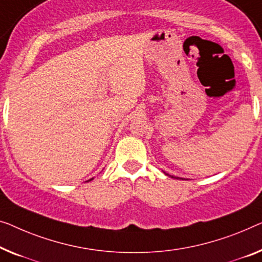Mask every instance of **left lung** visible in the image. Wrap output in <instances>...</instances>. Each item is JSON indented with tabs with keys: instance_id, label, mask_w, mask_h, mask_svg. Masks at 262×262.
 <instances>
[{
	"instance_id": "obj_1",
	"label": "left lung",
	"mask_w": 262,
	"mask_h": 262,
	"mask_svg": "<svg viewBox=\"0 0 262 262\" xmlns=\"http://www.w3.org/2000/svg\"><path fill=\"white\" fill-rule=\"evenodd\" d=\"M163 173H165V171H163ZM166 175H168V177H170V178H174V179H180V178H175V177H173V175H169V174H167V173H165Z\"/></svg>"
}]
</instances>
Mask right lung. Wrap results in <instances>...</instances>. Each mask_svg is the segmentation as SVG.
Wrapping results in <instances>:
<instances>
[{"label":"right lung","mask_w":262,"mask_h":262,"mask_svg":"<svg viewBox=\"0 0 262 262\" xmlns=\"http://www.w3.org/2000/svg\"><path fill=\"white\" fill-rule=\"evenodd\" d=\"M91 180H93V179H91ZM91 180H89V181H91Z\"/></svg>","instance_id":"obj_1"}]
</instances>
